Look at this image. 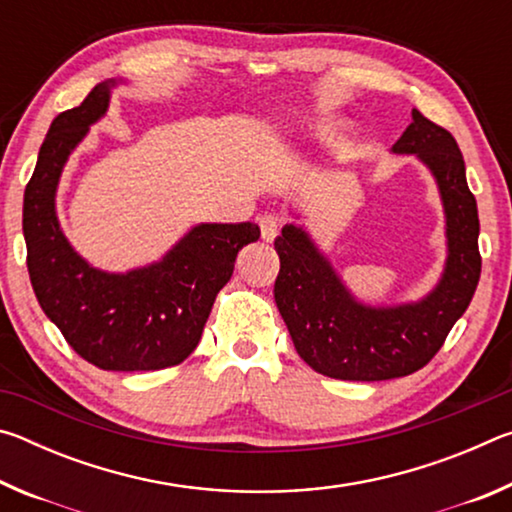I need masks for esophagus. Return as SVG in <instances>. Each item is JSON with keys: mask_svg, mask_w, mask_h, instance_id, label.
<instances>
[{"mask_svg": "<svg viewBox=\"0 0 512 512\" xmlns=\"http://www.w3.org/2000/svg\"><path fill=\"white\" fill-rule=\"evenodd\" d=\"M257 221H259V228H262L264 241H273L277 237V232H280L284 225V219L277 214H262Z\"/></svg>", "mask_w": 512, "mask_h": 512, "instance_id": "obj_1", "label": "esophagus"}]
</instances>
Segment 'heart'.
I'll use <instances>...</instances> for the list:
<instances>
[{
  "label": "heart",
  "instance_id": "b5f03b06",
  "mask_svg": "<svg viewBox=\"0 0 512 512\" xmlns=\"http://www.w3.org/2000/svg\"><path fill=\"white\" fill-rule=\"evenodd\" d=\"M318 133L323 135V137H329V135H334V133H336V126H332V124H325V126H320V128H318Z\"/></svg>",
  "mask_w": 512,
  "mask_h": 512
}]
</instances>
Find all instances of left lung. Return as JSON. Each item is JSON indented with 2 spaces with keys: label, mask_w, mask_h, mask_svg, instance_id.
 Listing matches in <instances>:
<instances>
[{
  "label": "left lung",
  "mask_w": 512,
  "mask_h": 512,
  "mask_svg": "<svg viewBox=\"0 0 512 512\" xmlns=\"http://www.w3.org/2000/svg\"><path fill=\"white\" fill-rule=\"evenodd\" d=\"M411 117L393 153H409L427 164L445 207L447 262L429 296L397 307L363 305L300 225H284L275 239L277 309L300 357L332 379L384 381L427 366L479 284V212L461 149L452 133L420 110L413 108Z\"/></svg>",
  "instance_id": "left-lung-1"
}]
</instances>
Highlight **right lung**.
<instances>
[{
    "mask_svg": "<svg viewBox=\"0 0 512 512\" xmlns=\"http://www.w3.org/2000/svg\"><path fill=\"white\" fill-rule=\"evenodd\" d=\"M115 85H94L81 106L51 121L24 189L27 266L42 311L79 357L101 370H162L194 352L216 293L232 277L239 250L259 239V228L250 221L201 223L160 262L128 273L85 262L60 230L56 189L69 153L106 115Z\"/></svg>",
    "mask_w": 512,
    "mask_h": 512,
    "instance_id": "right-lung-1",
    "label": "right lung"
}]
</instances>
